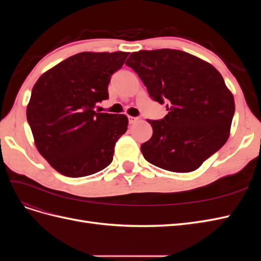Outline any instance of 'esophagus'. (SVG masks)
<instances>
[{"mask_svg":"<svg viewBox=\"0 0 261 261\" xmlns=\"http://www.w3.org/2000/svg\"><path fill=\"white\" fill-rule=\"evenodd\" d=\"M139 120L138 117H134V116H128V122H129V124H134V123H136L137 121Z\"/></svg>","mask_w":261,"mask_h":261,"instance_id":"1","label":"esophagus"}]
</instances>
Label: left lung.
<instances>
[{"label": "left lung", "instance_id": "left-lung-1", "mask_svg": "<svg viewBox=\"0 0 261 261\" xmlns=\"http://www.w3.org/2000/svg\"><path fill=\"white\" fill-rule=\"evenodd\" d=\"M126 65L150 98L169 113L150 120L152 136L140 147L145 159L167 171L198 169L226 143L235 112L233 94L218 70L194 55L161 49L134 52Z\"/></svg>", "mask_w": 261, "mask_h": 261}]
</instances>
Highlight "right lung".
<instances>
[{
    "instance_id": "add662e5",
    "label": "right lung",
    "mask_w": 261,
    "mask_h": 261,
    "mask_svg": "<svg viewBox=\"0 0 261 261\" xmlns=\"http://www.w3.org/2000/svg\"><path fill=\"white\" fill-rule=\"evenodd\" d=\"M127 57L126 52L78 53L34 86L27 121L38 151L61 174L88 176L112 162L114 146L127 130L128 120L94 108L109 99L111 77Z\"/></svg>"
}]
</instances>
